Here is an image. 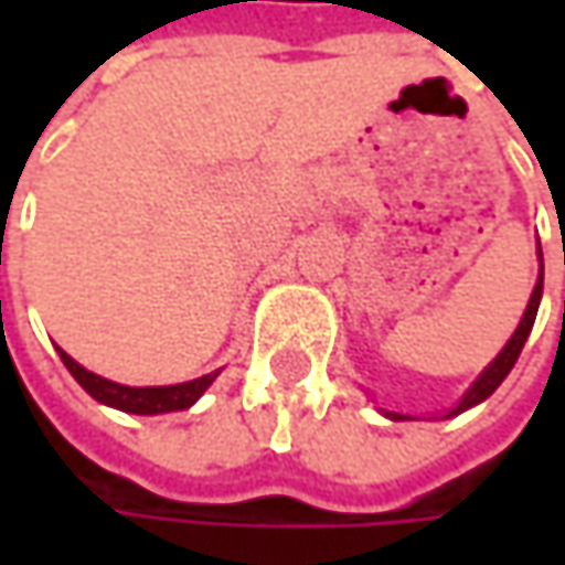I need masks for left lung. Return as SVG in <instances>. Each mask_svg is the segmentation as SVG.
Listing matches in <instances>:
<instances>
[{"label":"left lung","mask_w":565,"mask_h":565,"mask_svg":"<svg viewBox=\"0 0 565 565\" xmlns=\"http://www.w3.org/2000/svg\"><path fill=\"white\" fill-rule=\"evenodd\" d=\"M541 292H544V264H541V276H537V286H534L532 301H529V308H525V315H522V323L515 327V333H512V339L507 342V349H503L497 359L490 361L488 371L475 380V386L468 390L466 396H462V402H459L449 415H459V412H466V408H471V405L484 402L490 393L507 380V374L512 371V364H515V359H519V352H522V345H525V339H529V333H532L534 317H537V305H541ZM449 415H446V418H449ZM390 418H393V422H399L402 415H390Z\"/></svg>","instance_id":"obj_1"}]
</instances>
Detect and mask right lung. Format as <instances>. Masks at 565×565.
<instances>
[{"label":"right lung","mask_w":565,"mask_h":565,"mask_svg":"<svg viewBox=\"0 0 565 565\" xmlns=\"http://www.w3.org/2000/svg\"><path fill=\"white\" fill-rule=\"evenodd\" d=\"M58 355L65 361V367L72 371V377L94 396L103 405H113V408H121V412H131V415H160V412H179V408H188L194 402L204 396V390L216 380V371L213 374H204L198 380H188V383H175V386H121V383H113V380L97 377L90 374L87 367H81L72 355H65L58 349Z\"/></svg>","instance_id":"obj_1"}]
</instances>
